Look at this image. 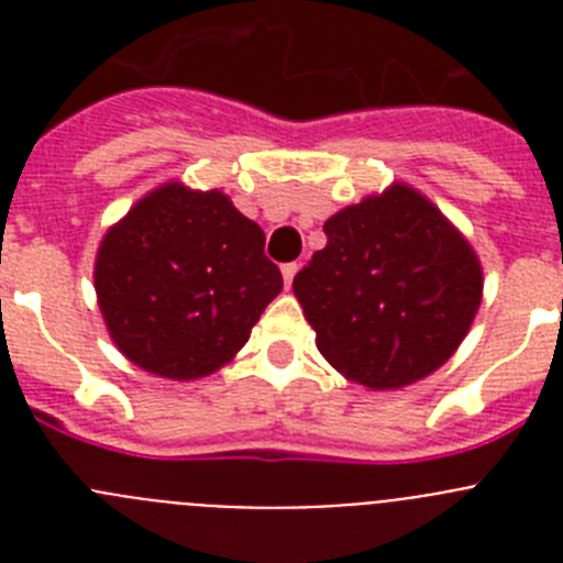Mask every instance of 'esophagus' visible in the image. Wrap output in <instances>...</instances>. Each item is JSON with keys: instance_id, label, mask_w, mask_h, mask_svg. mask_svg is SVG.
<instances>
[{"instance_id": "34e87169", "label": "esophagus", "mask_w": 563, "mask_h": 563, "mask_svg": "<svg viewBox=\"0 0 563 563\" xmlns=\"http://www.w3.org/2000/svg\"><path fill=\"white\" fill-rule=\"evenodd\" d=\"M296 273H298L296 262H290V265L282 267V276H285V287H287V290H290V285H292V278H296Z\"/></svg>"}]
</instances>
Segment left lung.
Returning a JSON list of instances; mask_svg holds the SVG:
<instances>
[{
	"label": "left lung",
	"mask_w": 563,
	"mask_h": 563,
	"mask_svg": "<svg viewBox=\"0 0 563 563\" xmlns=\"http://www.w3.org/2000/svg\"><path fill=\"white\" fill-rule=\"evenodd\" d=\"M327 247L292 292L332 369L389 391L460 350L482 305V265L460 228L417 188L391 183L324 222Z\"/></svg>",
	"instance_id": "obj_1"
}]
</instances>
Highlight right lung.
Masks as SVG:
<instances>
[{
  "label": "right lung",
  "instance_id": "add662e5",
  "mask_svg": "<svg viewBox=\"0 0 563 563\" xmlns=\"http://www.w3.org/2000/svg\"><path fill=\"white\" fill-rule=\"evenodd\" d=\"M92 276L114 346L168 380L231 363L285 285L262 228L228 194L180 180L148 191L103 233Z\"/></svg>",
  "mask_w": 563,
  "mask_h": 563
}]
</instances>
